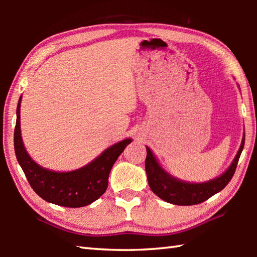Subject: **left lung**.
Listing matches in <instances>:
<instances>
[{"label":"left lung","mask_w":257,"mask_h":257,"mask_svg":"<svg viewBox=\"0 0 257 257\" xmlns=\"http://www.w3.org/2000/svg\"><path fill=\"white\" fill-rule=\"evenodd\" d=\"M245 144V134L242 136L240 147L234 156L231 164L222 175L213 178L205 182H187L171 176L162 168L155 158L153 152L146 146L147 155L145 161V169L147 180L152 191L163 201L175 204V205H196L206 201L213 195L222 190L229 184L236 171L239 158Z\"/></svg>","instance_id":"8db88e82"}]
</instances>
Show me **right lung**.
I'll return each instance as SVG.
<instances>
[{
  "instance_id": "obj_1",
  "label": "right lung",
  "mask_w": 257,
  "mask_h": 257,
  "mask_svg": "<svg viewBox=\"0 0 257 257\" xmlns=\"http://www.w3.org/2000/svg\"><path fill=\"white\" fill-rule=\"evenodd\" d=\"M21 97L17 106L15 152L35 193L46 202L67 207H82L96 201L105 193L113 164L125 146L132 143V138H125L107 147L92 162L77 170L66 172L49 170L35 162L24 145L20 128Z\"/></svg>"
}]
</instances>
